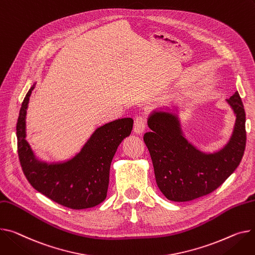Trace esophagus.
Segmentation results:
<instances>
[{
	"instance_id": "34e87169",
	"label": "esophagus",
	"mask_w": 255,
	"mask_h": 255,
	"mask_svg": "<svg viewBox=\"0 0 255 255\" xmlns=\"http://www.w3.org/2000/svg\"><path fill=\"white\" fill-rule=\"evenodd\" d=\"M145 126H146V120L145 118L143 116H138L135 118L134 120V132L136 134H141L144 129H145Z\"/></svg>"
}]
</instances>
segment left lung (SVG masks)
Here are the masks:
<instances>
[{
	"instance_id": "left-lung-1",
	"label": "left lung",
	"mask_w": 255,
	"mask_h": 255,
	"mask_svg": "<svg viewBox=\"0 0 255 255\" xmlns=\"http://www.w3.org/2000/svg\"><path fill=\"white\" fill-rule=\"evenodd\" d=\"M227 101L236 114L235 130L230 142L215 154H203L188 142L174 113L154 112L148 118L151 131L143 140L157 184L168 200L186 202L208 195L239 166L246 146L245 111L238 91Z\"/></svg>"
}]
</instances>
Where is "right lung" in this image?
Here are the masks:
<instances>
[{
  "instance_id": "add662e5",
  "label": "right lung",
  "mask_w": 255,
  "mask_h": 255,
  "mask_svg": "<svg viewBox=\"0 0 255 255\" xmlns=\"http://www.w3.org/2000/svg\"><path fill=\"white\" fill-rule=\"evenodd\" d=\"M33 87L26 93L16 124L17 148L22 171L31 186L49 199L71 209H86L106 198L110 168L117 148L129 136L133 120L119 119L96 129L72 160L59 164L39 162L26 142L25 115Z\"/></svg>"
}]
</instances>
